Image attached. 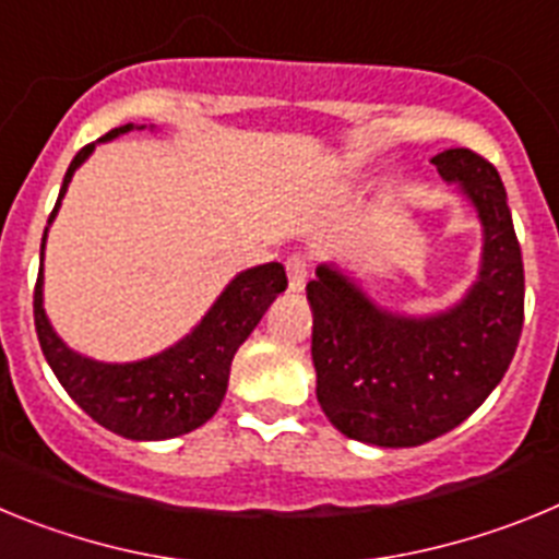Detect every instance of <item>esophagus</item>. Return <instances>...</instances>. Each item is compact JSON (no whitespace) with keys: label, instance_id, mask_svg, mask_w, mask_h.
I'll return each instance as SVG.
<instances>
[{"label":"esophagus","instance_id":"34e87169","mask_svg":"<svg viewBox=\"0 0 559 559\" xmlns=\"http://www.w3.org/2000/svg\"><path fill=\"white\" fill-rule=\"evenodd\" d=\"M285 274H288V288L302 290L308 285V260L299 254H290L285 260Z\"/></svg>","mask_w":559,"mask_h":559}]
</instances>
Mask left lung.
Returning a JSON list of instances; mask_svg holds the SVG:
<instances>
[{"instance_id": "8db88e82", "label": "left lung", "mask_w": 559, "mask_h": 559, "mask_svg": "<svg viewBox=\"0 0 559 559\" xmlns=\"http://www.w3.org/2000/svg\"><path fill=\"white\" fill-rule=\"evenodd\" d=\"M431 162L481 221V269L462 302L400 316L333 265L308 283L316 397L344 437L367 445L414 448L456 428L501 383L521 338L523 260L501 176L467 147Z\"/></svg>"}]
</instances>
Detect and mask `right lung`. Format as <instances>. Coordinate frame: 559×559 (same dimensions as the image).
<instances>
[{
    "label": "right lung",
    "instance_id": "obj_1",
    "mask_svg": "<svg viewBox=\"0 0 559 559\" xmlns=\"http://www.w3.org/2000/svg\"><path fill=\"white\" fill-rule=\"evenodd\" d=\"M145 128V126H140ZM133 131V126L114 128L100 142L114 140L120 133ZM95 142L78 151L63 176L56 210L49 215L41 237V269H38L36 294H33V316L41 353L52 367L69 397L88 417L108 431L126 439H173L204 426L218 412L229 386V369L237 347L243 344L263 319L269 305L288 288V276L280 263H265L257 269L240 271L215 299L206 316L192 333L165 353L151 355L131 364H103L69 349L49 324L44 313V243L49 224L56 221L67 187L78 167L92 156Z\"/></svg>",
    "mask_w": 559,
    "mask_h": 559
}]
</instances>
